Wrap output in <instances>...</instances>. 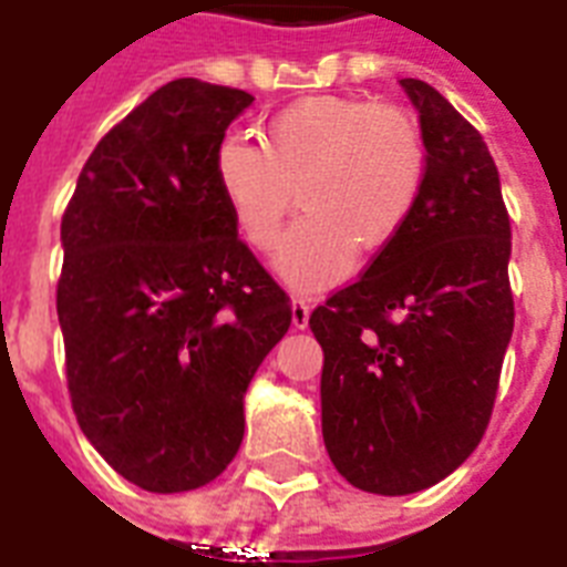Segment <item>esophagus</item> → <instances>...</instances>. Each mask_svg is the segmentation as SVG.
Returning <instances> with one entry per match:
<instances>
[{
  "instance_id": "1",
  "label": "esophagus",
  "mask_w": 567,
  "mask_h": 567,
  "mask_svg": "<svg viewBox=\"0 0 567 567\" xmlns=\"http://www.w3.org/2000/svg\"><path fill=\"white\" fill-rule=\"evenodd\" d=\"M309 312H312V309H309V302L302 300V297H293V300H291V323L297 327V330H302V327L309 323Z\"/></svg>"
}]
</instances>
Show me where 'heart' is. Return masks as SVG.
Wrapping results in <instances>:
<instances>
[{"instance_id":"obj_1","label":"heart","mask_w":567,"mask_h":567,"mask_svg":"<svg viewBox=\"0 0 567 567\" xmlns=\"http://www.w3.org/2000/svg\"><path fill=\"white\" fill-rule=\"evenodd\" d=\"M427 154L408 110L357 97H306L276 112L261 148L228 136L214 175L235 226L252 249L282 231L293 193L306 214L276 246L274 270L312 291L351 274L357 244H392L425 187Z\"/></svg>"}]
</instances>
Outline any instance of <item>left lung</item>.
I'll return each instance as SVG.
<instances>
[{
    "mask_svg": "<svg viewBox=\"0 0 567 567\" xmlns=\"http://www.w3.org/2000/svg\"><path fill=\"white\" fill-rule=\"evenodd\" d=\"M427 151L425 187L369 270L309 318L323 348V446L380 496L437 485L473 455L514 330L512 226L482 133L401 80Z\"/></svg>",
    "mask_w": 567,
    "mask_h": 567,
    "instance_id": "left-lung-1",
    "label": "left lung"
}]
</instances>
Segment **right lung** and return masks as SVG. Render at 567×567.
Returning a JSON list of instances; mask_svg holds the SVG:
<instances>
[{
    "instance_id": "right-lung-1",
    "label": "right lung",
    "mask_w": 567,
    "mask_h": 567,
    "mask_svg": "<svg viewBox=\"0 0 567 567\" xmlns=\"http://www.w3.org/2000/svg\"><path fill=\"white\" fill-rule=\"evenodd\" d=\"M252 94L172 80L97 142L62 216L55 309L82 434L151 494L214 482L291 306L214 175Z\"/></svg>"
}]
</instances>
